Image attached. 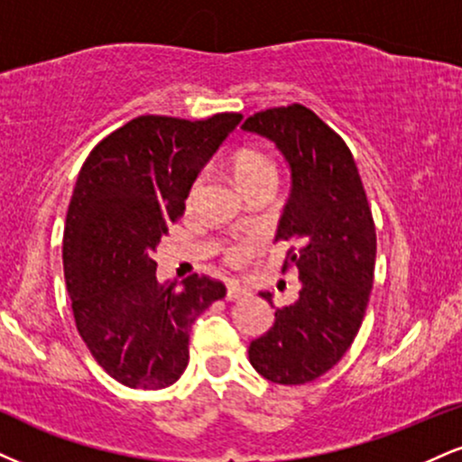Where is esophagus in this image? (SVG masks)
I'll return each mask as SVG.
<instances>
[{"label":"esophagus","mask_w":462,"mask_h":462,"mask_svg":"<svg viewBox=\"0 0 462 462\" xmlns=\"http://www.w3.org/2000/svg\"><path fill=\"white\" fill-rule=\"evenodd\" d=\"M247 288H243V286H238L236 282H230V284H227V292H226V299L227 301H238V299H243V297H247Z\"/></svg>","instance_id":"obj_1"}]
</instances>
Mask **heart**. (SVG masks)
Wrapping results in <instances>:
<instances>
[{"label": "heart", "mask_w": 462, "mask_h": 462, "mask_svg": "<svg viewBox=\"0 0 462 462\" xmlns=\"http://www.w3.org/2000/svg\"><path fill=\"white\" fill-rule=\"evenodd\" d=\"M230 170H232V176H235L236 185L245 193L260 187H275V180H277L275 161L271 159L264 150L255 146L236 148L235 152L230 154ZM202 182L204 178L199 174L193 178V182L189 185V191H187L189 207L196 202L199 189H202ZM258 249H260L258 238L238 236L224 243L219 252H221V260H224L227 266H232V269H243V266H245L249 260L258 254Z\"/></svg>", "instance_id": "obj_1"}]
</instances>
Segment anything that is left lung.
<instances>
[{"instance_id": "obj_1", "label": "left lung", "mask_w": 462, "mask_h": 462, "mask_svg": "<svg viewBox=\"0 0 462 462\" xmlns=\"http://www.w3.org/2000/svg\"><path fill=\"white\" fill-rule=\"evenodd\" d=\"M243 129L269 137L292 171V193L275 241L291 243L284 269L301 291L249 344L258 374L303 385L344 357L364 322L374 284L376 227L346 142L312 109L292 103L249 116ZM271 303V292H263Z\"/></svg>"}]
</instances>
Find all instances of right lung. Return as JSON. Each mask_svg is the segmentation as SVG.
I'll use <instances>...</instances> for the list:
<instances>
[{
	"label": "right lung",
	"mask_w": 462,
	"mask_h": 462,
	"mask_svg": "<svg viewBox=\"0 0 462 462\" xmlns=\"http://www.w3.org/2000/svg\"><path fill=\"white\" fill-rule=\"evenodd\" d=\"M243 114L140 116L103 137L77 178L62 260L77 331L111 379L163 390L189 364V331L224 282H157L154 249L185 213L189 185Z\"/></svg>",
	"instance_id": "1"
}]
</instances>
